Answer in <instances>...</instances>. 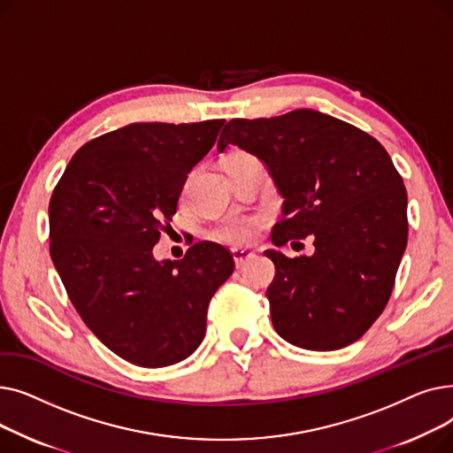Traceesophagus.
<instances>
[{
    "label": "esophagus",
    "instance_id": "obj_1",
    "mask_svg": "<svg viewBox=\"0 0 453 453\" xmlns=\"http://www.w3.org/2000/svg\"><path fill=\"white\" fill-rule=\"evenodd\" d=\"M255 257L253 251L248 250H233V260H234V266L236 268H242L248 260H251Z\"/></svg>",
    "mask_w": 453,
    "mask_h": 453
}]
</instances>
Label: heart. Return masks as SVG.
<instances>
[{
    "instance_id": "obj_1",
    "label": "heart",
    "mask_w": 453,
    "mask_h": 453,
    "mask_svg": "<svg viewBox=\"0 0 453 453\" xmlns=\"http://www.w3.org/2000/svg\"><path fill=\"white\" fill-rule=\"evenodd\" d=\"M250 159H253V156H250L248 152L234 150L226 156L224 169H231V166L242 165ZM263 226H265V217H260V214H250V217H231L214 227L212 236L224 244H229L234 248H246L255 242Z\"/></svg>"
}]
</instances>
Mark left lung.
Here are the masks:
<instances>
[{"label": "left lung", "instance_id": "obj_1", "mask_svg": "<svg viewBox=\"0 0 453 453\" xmlns=\"http://www.w3.org/2000/svg\"><path fill=\"white\" fill-rule=\"evenodd\" d=\"M227 145L263 161L284 198L272 242L316 239L312 257L265 251L275 265L266 297L277 334L308 350L360 340L384 312L408 244V195L388 150L316 110L231 119L219 150Z\"/></svg>", "mask_w": 453, "mask_h": 453}]
</instances>
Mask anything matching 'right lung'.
<instances>
[{
	"instance_id": "add662e5",
	"label": "right lung",
	"mask_w": 453,
	"mask_h": 453,
	"mask_svg": "<svg viewBox=\"0 0 453 453\" xmlns=\"http://www.w3.org/2000/svg\"><path fill=\"white\" fill-rule=\"evenodd\" d=\"M224 119L134 123L88 141L50 202V253L86 326L139 367H166L205 336L209 301L234 270L229 250L196 242L180 260L152 248L176 214L190 169Z\"/></svg>"
}]
</instances>
